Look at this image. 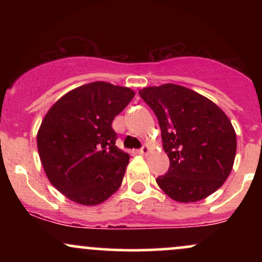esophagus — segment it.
Instances as JSON below:
<instances>
[{"label": "esophagus", "instance_id": "esophagus-1", "mask_svg": "<svg viewBox=\"0 0 262 262\" xmlns=\"http://www.w3.org/2000/svg\"><path fill=\"white\" fill-rule=\"evenodd\" d=\"M148 151H149V148L146 145H143L139 150H138V152H139V154H141V155H143V154H148Z\"/></svg>", "mask_w": 262, "mask_h": 262}]
</instances>
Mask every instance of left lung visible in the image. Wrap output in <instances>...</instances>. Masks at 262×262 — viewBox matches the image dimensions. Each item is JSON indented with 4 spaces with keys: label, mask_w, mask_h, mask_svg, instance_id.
Here are the masks:
<instances>
[{
    "label": "left lung",
    "mask_w": 262,
    "mask_h": 262,
    "mask_svg": "<svg viewBox=\"0 0 262 262\" xmlns=\"http://www.w3.org/2000/svg\"><path fill=\"white\" fill-rule=\"evenodd\" d=\"M139 96L151 108L161 129L170 167L156 179L177 202H197L223 185L233 167L236 135L223 111L183 86L146 87Z\"/></svg>",
    "instance_id": "8db88e82"
}]
</instances>
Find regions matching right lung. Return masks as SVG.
<instances>
[{"label":"right lung","mask_w":262,"mask_h":262,"mask_svg":"<svg viewBox=\"0 0 262 262\" xmlns=\"http://www.w3.org/2000/svg\"><path fill=\"white\" fill-rule=\"evenodd\" d=\"M134 95L97 81L66 93L44 117L37 135L41 165L69 200L95 206L122 185L129 155L116 146L112 122Z\"/></svg>","instance_id":"obj_1"}]
</instances>
